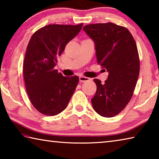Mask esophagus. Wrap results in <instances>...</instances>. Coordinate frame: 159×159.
Wrapping results in <instances>:
<instances>
[{
	"mask_svg": "<svg viewBox=\"0 0 159 159\" xmlns=\"http://www.w3.org/2000/svg\"><path fill=\"white\" fill-rule=\"evenodd\" d=\"M79 80L80 82H87V81H90V78L83 76H80L79 77Z\"/></svg>",
	"mask_w": 159,
	"mask_h": 159,
	"instance_id": "obj_1",
	"label": "esophagus"
}]
</instances>
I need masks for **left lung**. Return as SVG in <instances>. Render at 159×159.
<instances>
[{"label":"left lung","mask_w":159,"mask_h":159,"mask_svg":"<svg viewBox=\"0 0 159 159\" xmlns=\"http://www.w3.org/2000/svg\"><path fill=\"white\" fill-rule=\"evenodd\" d=\"M83 29L94 41L98 63L109 73L104 83L94 79L97 91L91 99L93 109L102 116H114L130 102L138 81L136 43L128 29L114 23L92 24Z\"/></svg>","instance_id":"left-lung-1"}]
</instances>
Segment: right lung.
Wrapping results in <instances>:
<instances>
[{"label": "right lung", "instance_id": "right-lung-1", "mask_svg": "<svg viewBox=\"0 0 159 159\" xmlns=\"http://www.w3.org/2000/svg\"><path fill=\"white\" fill-rule=\"evenodd\" d=\"M83 24L50 25L32 35L23 64L26 90L31 104L47 116L63 111L79 83L77 76H64L55 69L66 44L77 36Z\"/></svg>", "mask_w": 159, "mask_h": 159}]
</instances>
